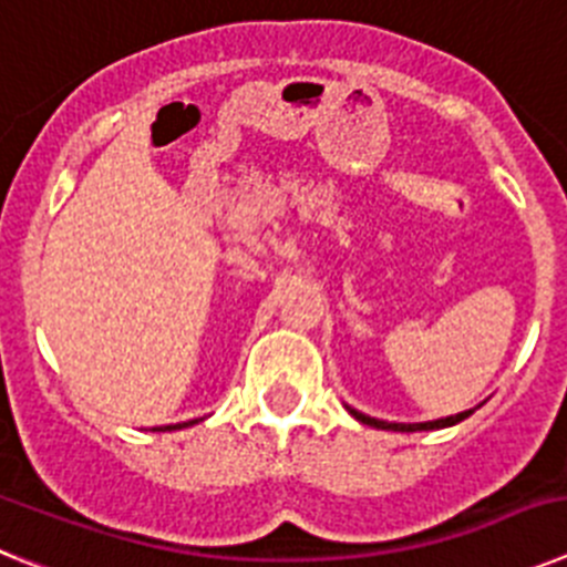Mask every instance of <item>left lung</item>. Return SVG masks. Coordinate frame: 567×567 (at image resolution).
Returning <instances> with one entry per match:
<instances>
[{"label": "left lung", "instance_id": "left-lung-1", "mask_svg": "<svg viewBox=\"0 0 567 567\" xmlns=\"http://www.w3.org/2000/svg\"><path fill=\"white\" fill-rule=\"evenodd\" d=\"M346 412L352 414L354 420H360V423L372 425V429H385V432H432V429H449V425H457L460 420L468 417L474 409H468V412H460V414H452V417H440V420H429V423H389V420H378V417H369V414L358 412V409H352V405H346Z\"/></svg>", "mask_w": 567, "mask_h": 567}]
</instances>
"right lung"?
Segmentation results:
<instances>
[{"instance_id": "1", "label": "right lung", "mask_w": 567, "mask_h": 567, "mask_svg": "<svg viewBox=\"0 0 567 567\" xmlns=\"http://www.w3.org/2000/svg\"><path fill=\"white\" fill-rule=\"evenodd\" d=\"M202 420V417H198ZM198 420H187V423H175V425H164V429H187V425H195ZM164 429H153V432H164Z\"/></svg>"}]
</instances>
